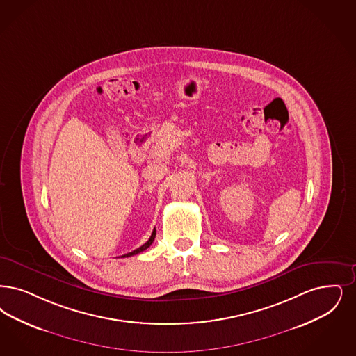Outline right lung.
<instances>
[{
	"instance_id": "obj_1",
	"label": "right lung",
	"mask_w": 356,
	"mask_h": 356,
	"mask_svg": "<svg viewBox=\"0 0 356 356\" xmlns=\"http://www.w3.org/2000/svg\"><path fill=\"white\" fill-rule=\"evenodd\" d=\"M155 236H156V229H154V232H152V234H151V237H149V240L145 242L144 245H142L140 248H138V249H135L134 252H131V253H127V254H124V256H122V258H126V257L135 256V254H138V253H142L144 252L147 248H149L151 245H152V242L155 240Z\"/></svg>"
}]
</instances>
